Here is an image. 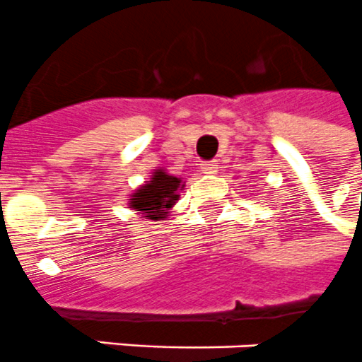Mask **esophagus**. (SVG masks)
I'll list each match as a JSON object with an SVG mask.
<instances>
[{
	"instance_id": "obj_1",
	"label": "esophagus",
	"mask_w": 362,
	"mask_h": 362,
	"mask_svg": "<svg viewBox=\"0 0 362 362\" xmlns=\"http://www.w3.org/2000/svg\"><path fill=\"white\" fill-rule=\"evenodd\" d=\"M200 165H202V171L208 173V175H215V173H217V169H218V165H217V162H215V160H208V162H202Z\"/></svg>"
}]
</instances>
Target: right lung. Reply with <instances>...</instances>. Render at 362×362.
Instances as JSON below:
<instances>
[{
    "instance_id": "add662e5",
    "label": "right lung",
    "mask_w": 362,
    "mask_h": 362,
    "mask_svg": "<svg viewBox=\"0 0 362 362\" xmlns=\"http://www.w3.org/2000/svg\"><path fill=\"white\" fill-rule=\"evenodd\" d=\"M182 186L180 178L167 175L163 169L154 171L153 178L134 191L130 199V206L148 218H163L169 214V208L178 200L176 191Z\"/></svg>"
}]
</instances>
